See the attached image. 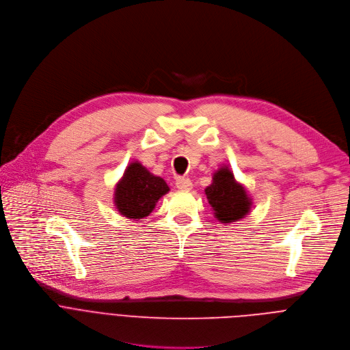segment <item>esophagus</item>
Returning <instances> with one entry per match:
<instances>
[{"label": "esophagus", "mask_w": 350, "mask_h": 350, "mask_svg": "<svg viewBox=\"0 0 350 350\" xmlns=\"http://www.w3.org/2000/svg\"><path fill=\"white\" fill-rule=\"evenodd\" d=\"M175 185H176V187H178L179 190H183V191H186V190H190V189L193 187V183H191V180H190L189 178H183V176H179V178H176V182H175Z\"/></svg>", "instance_id": "1"}]
</instances>
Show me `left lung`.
Here are the masks:
<instances>
[{
    "instance_id": "obj_1",
    "label": "left lung",
    "mask_w": 350,
    "mask_h": 350,
    "mask_svg": "<svg viewBox=\"0 0 350 350\" xmlns=\"http://www.w3.org/2000/svg\"><path fill=\"white\" fill-rule=\"evenodd\" d=\"M205 194L215 211V218L222 224L237 222L251 209V198L228 167H222L214 174L213 183L206 186Z\"/></svg>"
}]
</instances>
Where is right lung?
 <instances>
[{
    "label": "right lung",
    "instance_id": "obj_1",
    "mask_svg": "<svg viewBox=\"0 0 350 350\" xmlns=\"http://www.w3.org/2000/svg\"><path fill=\"white\" fill-rule=\"evenodd\" d=\"M170 191L160 176L150 174L141 163H131L116 186L114 204L118 213L126 218L142 219L156 206L160 197Z\"/></svg>",
    "mask_w": 350,
    "mask_h": 350
}]
</instances>
